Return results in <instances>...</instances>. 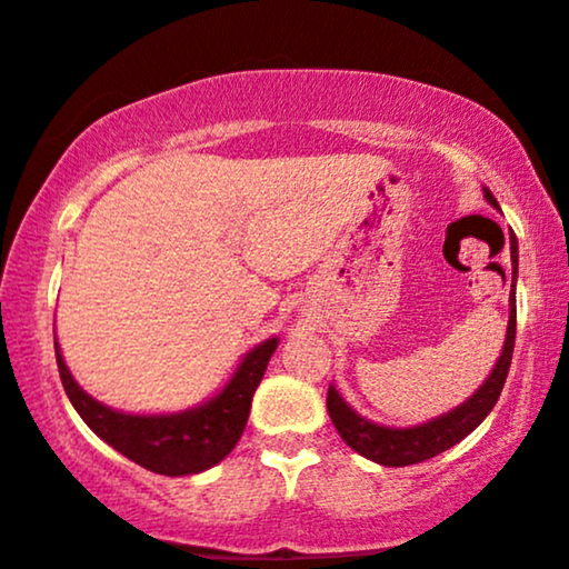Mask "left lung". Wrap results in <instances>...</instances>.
<instances>
[{"mask_svg":"<svg viewBox=\"0 0 569 569\" xmlns=\"http://www.w3.org/2000/svg\"><path fill=\"white\" fill-rule=\"evenodd\" d=\"M485 198H488L490 207H498L496 196L485 188ZM511 293H509V326H506V341L501 358H498L492 373L485 379V385L469 397L467 402L448 410V413L437 416V419L419 423V427H381L362 419L360 413L347 406L345 397L339 395L337 387H328V416H331L333 427L341 435L355 453L371 458V461L381 463V467H410V463H421L427 458L440 456L442 450L453 448L456 442H461L463 437L475 432L477 427L485 421V416L490 413L492 406L501 397V389L506 385V376H509L511 366V352H515V337H517V299H515V286H517V236L511 232Z\"/></svg>","mask_w":569,"mask_h":569,"instance_id":"obj_1","label":"left lung"}]
</instances>
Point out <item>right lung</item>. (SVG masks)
I'll use <instances>...</instances> for the list:
<instances>
[{"instance_id": "add662e5", "label": "right lung", "mask_w": 569, "mask_h": 569, "mask_svg": "<svg viewBox=\"0 0 569 569\" xmlns=\"http://www.w3.org/2000/svg\"><path fill=\"white\" fill-rule=\"evenodd\" d=\"M278 339H267L243 355L232 379L211 400L182 413L140 416L121 413L89 397L68 371L58 341L54 358L63 389L84 423L129 461L167 477H184L207 471L236 448L249 421L251 397L262 381L267 362L276 352Z\"/></svg>"}]
</instances>
